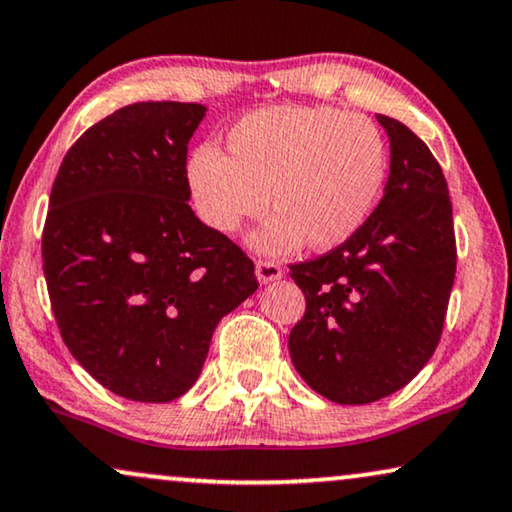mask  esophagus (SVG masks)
I'll use <instances>...</instances> for the list:
<instances>
[{
  "mask_svg": "<svg viewBox=\"0 0 512 512\" xmlns=\"http://www.w3.org/2000/svg\"><path fill=\"white\" fill-rule=\"evenodd\" d=\"M255 274H257V278H260V283H271V281H276V278L283 276V267L271 260H257Z\"/></svg>",
  "mask_w": 512,
  "mask_h": 512,
  "instance_id": "esophagus-1",
  "label": "esophagus"
}]
</instances>
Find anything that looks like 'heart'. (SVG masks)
<instances>
[{
    "mask_svg": "<svg viewBox=\"0 0 512 512\" xmlns=\"http://www.w3.org/2000/svg\"><path fill=\"white\" fill-rule=\"evenodd\" d=\"M198 217L222 234L245 219L276 212L252 238L262 252H288L307 241L326 252L364 229L387 179V146L364 115L333 108H262L215 146L193 151L186 167Z\"/></svg>",
    "mask_w": 512,
    "mask_h": 512,
    "instance_id": "1",
    "label": "heart"
}]
</instances>
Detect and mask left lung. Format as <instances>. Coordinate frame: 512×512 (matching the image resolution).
<instances>
[{
	"mask_svg": "<svg viewBox=\"0 0 512 512\" xmlns=\"http://www.w3.org/2000/svg\"><path fill=\"white\" fill-rule=\"evenodd\" d=\"M390 137L385 196L357 236L290 264L307 309L288 338L302 380L335 404H371L428 364L456 276L451 198L435 155L409 127Z\"/></svg>",
	"mask_w": 512,
	"mask_h": 512,
	"instance_id": "left-lung-1",
	"label": "left lung"
}]
</instances>
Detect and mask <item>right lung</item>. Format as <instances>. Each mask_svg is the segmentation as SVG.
<instances>
[{
  "mask_svg": "<svg viewBox=\"0 0 512 512\" xmlns=\"http://www.w3.org/2000/svg\"><path fill=\"white\" fill-rule=\"evenodd\" d=\"M205 106L141 101L89 127L51 186L42 267L70 354L120 397L165 404L196 383L255 264L193 215L189 141Z\"/></svg>",
  "mask_w": 512,
  "mask_h": 512,
  "instance_id": "obj_1",
  "label": "right lung"
}]
</instances>
